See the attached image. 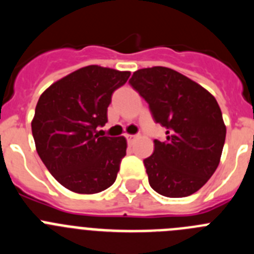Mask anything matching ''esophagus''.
<instances>
[{"label": "esophagus", "mask_w": 254, "mask_h": 254, "mask_svg": "<svg viewBox=\"0 0 254 254\" xmlns=\"http://www.w3.org/2000/svg\"><path fill=\"white\" fill-rule=\"evenodd\" d=\"M136 137H137V134H126V138H127V141H128L129 143L133 142Z\"/></svg>", "instance_id": "34e87169"}]
</instances>
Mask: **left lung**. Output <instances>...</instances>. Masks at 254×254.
Here are the masks:
<instances>
[{"mask_svg":"<svg viewBox=\"0 0 254 254\" xmlns=\"http://www.w3.org/2000/svg\"><path fill=\"white\" fill-rule=\"evenodd\" d=\"M129 84L165 127L143 160L149 183L165 197H187L205 185L220 163L226 127L216 99L201 85L168 67L141 68Z\"/></svg>","mask_w":254,"mask_h":254,"instance_id":"obj_1","label":"left lung"}]
</instances>
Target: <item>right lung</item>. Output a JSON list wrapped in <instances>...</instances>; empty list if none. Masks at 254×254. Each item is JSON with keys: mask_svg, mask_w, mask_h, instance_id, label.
<instances>
[{"mask_svg": "<svg viewBox=\"0 0 254 254\" xmlns=\"http://www.w3.org/2000/svg\"><path fill=\"white\" fill-rule=\"evenodd\" d=\"M131 72L96 64L61 78L40 95L31 121L38 155L67 190L93 194L111 187L127 141L99 134L108 122L112 94Z\"/></svg>", "mask_w": 254, "mask_h": 254, "instance_id": "1", "label": "right lung"}]
</instances>
